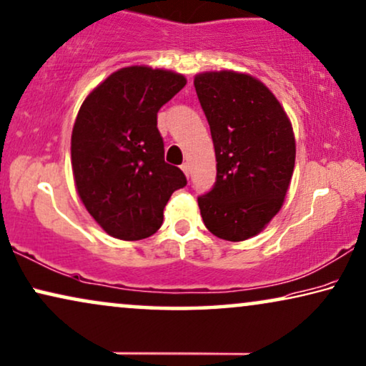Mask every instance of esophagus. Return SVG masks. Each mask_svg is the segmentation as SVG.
Segmentation results:
<instances>
[{
    "mask_svg": "<svg viewBox=\"0 0 366 366\" xmlns=\"http://www.w3.org/2000/svg\"><path fill=\"white\" fill-rule=\"evenodd\" d=\"M182 170H183L184 174H187V177H189V165H188V163H183Z\"/></svg>",
    "mask_w": 366,
    "mask_h": 366,
    "instance_id": "1",
    "label": "esophagus"
}]
</instances>
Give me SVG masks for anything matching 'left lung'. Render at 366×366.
<instances>
[{"label": "left lung", "instance_id": "left-lung-1", "mask_svg": "<svg viewBox=\"0 0 366 366\" xmlns=\"http://www.w3.org/2000/svg\"><path fill=\"white\" fill-rule=\"evenodd\" d=\"M194 89L216 153V182L198 196L201 218L221 239L244 241L284 203L295 163L292 125L274 94L247 74H198Z\"/></svg>", "mask_w": 366, "mask_h": 366}]
</instances>
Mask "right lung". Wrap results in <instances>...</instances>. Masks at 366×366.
Masks as SVG:
<instances>
[{"mask_svg":"<svg viewBox=\"0 0 366 366\" xmlns=\"http://www.w3.org/2000/svg\"><path fill=\"white\" fill-rule=\"evenodd\" d=\"M187 84L179 74L132 66L114 72L84 100L72 129L77 193L110 236L139 241L163 222V209L187 187L165 162L157 114Z\"/></svg>","mask_w":366,"mask_h":366,"instance_id":"right-lung-1","label":"right lung"}]
</instances>
